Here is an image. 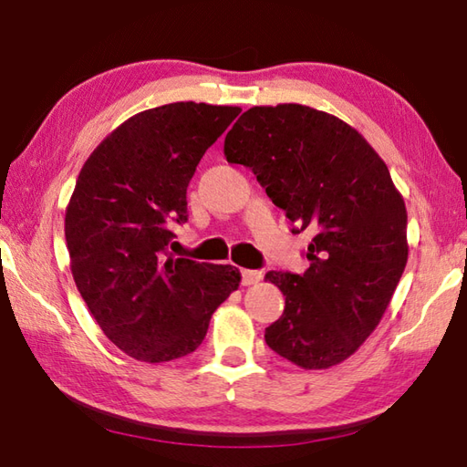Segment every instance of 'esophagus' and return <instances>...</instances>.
<instances>
[{
  "label": "esophagus",
  "mask_w": 467,
  "mask_h": 467,
  "mask_svg": "<svg viewBox=\"0 0 467 467\" xmlns=\"http://www.w3.org/2000/svg\"><path fill=\"white\" fill-rule=\"evenodd\" d=\"M262 278H264V272L259 270H241L243 286H251V284H257Z\"/></svg>",
  "instance_id": "34e87169"
}]
</instances>
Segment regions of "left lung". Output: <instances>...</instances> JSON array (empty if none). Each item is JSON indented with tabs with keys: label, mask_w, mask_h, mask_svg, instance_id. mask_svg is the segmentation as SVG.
<instances>
[{
	"label": "left lung",
	"mask_w": 467,
	"mask_h": 467,
	"mask_svg": "<svg viewBox=\"0 0 467 467\" xmlns=\"http://www.w3.org/2000/svg\"><path fill=\"white\" fill-rule=\"evenodd\" d=\"M224 156L253 171L292 233H317L305 274H265L286 296L265 344L303 368L339 365L379 326L408 262L406 203L389 169L350 125L295 102L244 110Z\"/></svg>",
	"instance_id": "left-lung-1"
}]
</instances>
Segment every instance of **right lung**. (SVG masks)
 <instances>
[{
    "label": "right lung",
    "mask_w": 467,
    "mask_h": 467,
    "mask_svg": "<svg viewBox=\"0 0 467 467\" xmlns=\"http://www.w3.org/2000/svg\"><path fill=\"white\" fill-rule=\"evenodd\" d=\"M239 107L171 102L100 141L66 210L74 282L105 336L131 358L169 362L203 342L212 313L239 288L233 265L169 255L187 223V185Z\"/></svg>",
    "instance_id": "add662e5"
}]
</instances>
